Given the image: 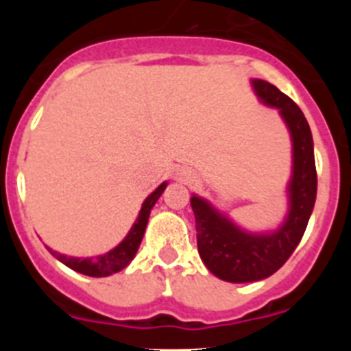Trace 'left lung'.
Segmentation results:
<instances>
[{
    "label": "left lung",
    "mask_w": 351,
    "mask_h": 351,
    "mask_svg": "<svg viewBox=\"0 0 351 351\" xmlns=\"http://www.w3.org/2000/svg\"><path fill=\"white\" fill-rule=\"evenodd\" d=\"M256 96L269 107L280 108L293 145V169L288 184L287 218L271 234H250L239 228L207 200L193 195L197 244L206 267L219 280L251 283L274 274L299 246L316 200V167L313 137L302 110L271 82L251 80Z\"/></svg>",
    "instance_id": "1"
}]
</instances>
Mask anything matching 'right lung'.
Here are the masks:
<instances>
[{
  "label": "right lung",
  "mask_w": 351,
  "mask_h": 351,
  "mask_svg": "<svg viewBox=\"0 0 351 351\" xmlns=\"http://www.w3.org/2000/svg\"><path fill=\"white\" fill-rule=\"evenodd\" d=\"M167 188V182L160 184L153 193L149 195L147 198L142 204V209L138 213L137 221L133 223L132 230L128 232V235L125 237V241L121 244H117L114 250H110L108 253L100 256H95V258H75V256H66L61 255L58 251H52L49 247L52 255L56 258L63 262L66 267L73 269V271L80 272V274L91 276V278H104V276H110L114 272H119L128 265L133 260L135 253H137L138 246L142 243V237H144L145 226H147L149 213L153 209V206L156 204V200L160 198V195L163 193V190Z\"/></svg>",
  "instance_id": "right-lung-1"
}]
</instances>
